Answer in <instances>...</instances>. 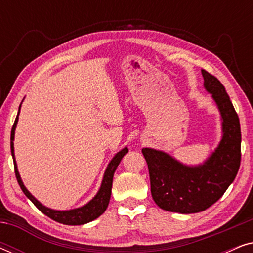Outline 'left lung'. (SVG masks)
I'll list each match as a JSON object with an SVG mask.
<instances>
[{"label": "left lung", "instance_id": "left-lung-1", "mask_svg": "<svg viewBox=\"0 0 253 253\" xmlns=\"http://www.w3.org/2000/svg\"><path fill=\"white\" fill-rule=\"evenodd\" d=\"M204 86L222 116L223 136L215 152L199 167H186L170 155L143 148L150 172L151 193L160 209L182 214L203 212L216 203L236 177L241 165L240 119L224 86L202 70Z\"/></svg>", "mask_w": 253, "mask_h": 253}]
</instances>
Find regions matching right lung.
Masks as SVG:
<instances>
[{
  "label": "right lung",
  "mask_w": 253,
  "mask_h": 253,
  "mask_svg": "<svg viewBox=\"0 0 253 253\" xmlns=\"http://www.w3.org/2000/svg\"><path fill=\"white\" fill-rule=\"evenodd\" d=\"M20 109V106H19ZM19 114V112H18ZM17 122H18V115H17L15 123H13L12 129H11V137H10V145H11V154L13 159V166H15V174L16 178L18 181V184L20 189L23 190V192L25 193V196L29 198L31 202H32L34 205L38 207V210H40L44 215H47L50 219H53L56 222L63 223V224H69V226H77V224H84L87 222H91V221L95 220L96 217H99L101 214L105 212L108 207L110 195H112V185H113V177L114 172H115L117 166L120 165L122 158L127 153V148H123L122 151H120L115 157L113 158V160L109 162L108 167L106 169L105 176H103V181L101 184V188H100L99 192L96 193V196L93 198L88 204H86L85 206L79 207V209L71 210V211H54L50 209H47L46 206H43L42 204H40L38 200L34 198V197L31 195V193L27 191L25 186H24L22 179H20L18 169H17V165L15 161V154H13V138H15V129L17 126Z\"/></svg>",
  "instance_id": "obj_1"
}]
</instances>
